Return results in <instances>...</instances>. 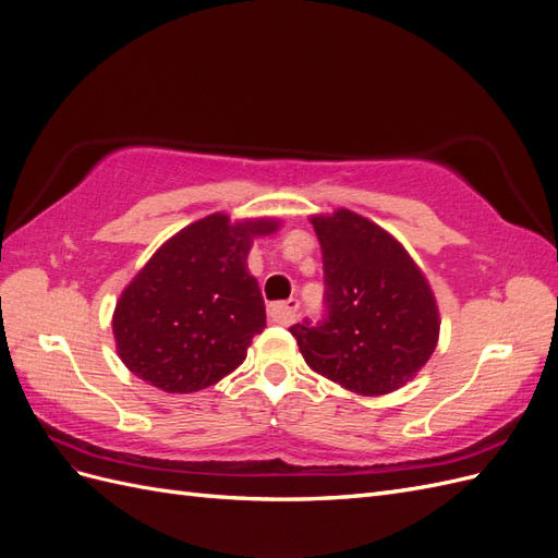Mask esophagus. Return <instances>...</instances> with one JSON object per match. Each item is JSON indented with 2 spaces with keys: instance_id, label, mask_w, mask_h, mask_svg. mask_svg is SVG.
Segmentation results:
<instances>
[{
  "instance_id": "esophagus-1",
  "label": "esophagus",
  "mask_w": 558,
  "mask_h": 558,
  "mask_svg": "<svg viewBox=\"0 0 558 558\" xmlns=\"http://www.w3.org/2000/svg\"><path fill=\"white\" fill-rule=\"evenodd\" d=\"M298 310H300V300L298 298H291V300H286V302H275V305L267 307V318L272 320V324L289 326V324H293V320H295Z\"/></svg>"
}]
</instances>
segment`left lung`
I'll return each instance as SVG.
<instances>
[{
    "label": "left lung",
    "mask_w": 558,
    "mask_h": 558,
    "mask_svg": "<svg viewBox=\"0 0 558 558\" xmlns=\"http://www.w3.org/2000/svg\"><path fill=\"white\" fill-rule=\"evenodd\" d=\"M324 253V316L291 326L307 365L361 396L408 384L437 344L424 275L391 234L340 209L312 218Z\"/></svg>",
    "instance_id": "obj_1"
}]
</instances>
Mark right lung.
I'll return each instance as SVG.
<instances>
[{"instance_id":"1","label":"right lung","mask_w":558,"mask_h":558,"mask_svg":"<svg viewBox=\"0 0 558 558\" xmlns=\"http://www.w3.org/2000/svg\"><path fill=\"white\" fill-rule=\"evenodd\" d=\"M277 221L214 214L162 244L121 295L113 335L130 373L167 393H193L232 373L265 328L258 281L246 272L253 234Z\"/></svg>"}]
</instances>
